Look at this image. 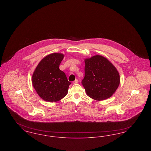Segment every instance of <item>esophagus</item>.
Masks as SVG:
<instances>
[{"label": "esophagus", "instance_id": "1", "mask_svg": "<svg viewBox=\"0 0 151 151\" xmlns=\"http://www.w3.org/2000/svg\"><path fill=\"white\" fill-rule=\"evenodd\" d=\"M78 82H79L78 80V79H76L75 81H73V84H77V83H78Z\"/></svg>", "mask_w": 151, "mask_h": 151}]
</instances>
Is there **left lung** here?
<instances>
[{
	"instance_id": "1",
	"label": "left lung",
	"mask_w": 151,
	"mask_h": 151,
	"mask_svg": "<svg viewBox=\"0 0 151 151\" xmlns=\"http://www.w3.org/2000/svg\"><path fill=\"white\" fill-rule=\"evenodd\" d=\"M85 76L81 83L86 94L97 101L106 100L115 93L120 76L107 58L96 55L84 59Z\"/></svg>"
}]
</instances>
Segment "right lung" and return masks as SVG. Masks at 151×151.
Segmentation results:
<instances>
[{"label": "right lung", "mask_w": 151, "mask_h": 151, "mask_svg": "<svg viewBox=\"0 0 151 151\" xmlns=\"http://www.w3.org/2000/svg\"><path fill=\"white\" fill-rule=\"evenodd\" d=\"M64 54L52 53L43 58L32 75V85L38 96L47 102H57L68 93L71 83L59 65Z\"/></svg>", "instance_id": "1"}]
</instances>
